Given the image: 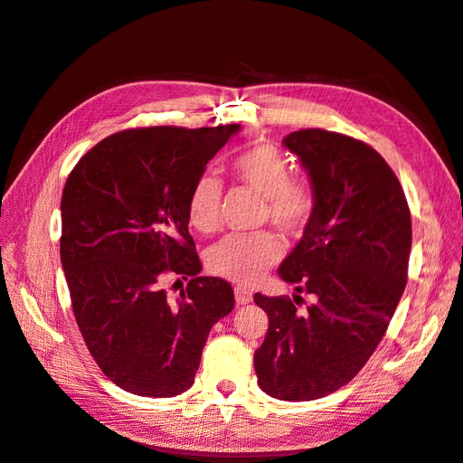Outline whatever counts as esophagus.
<instances>
[{
  "instance_id": "obj_1",
  "label": "esophagus",
  "mask_w": 463,
  "mask_h": 463,
  "mask_svg": "<svg viewBox=\"0 0 463 463\" xmlns=\"http://www.w3.org/2000/svg\"><path fill=\"white\" fill-rule=\"evenodd\" d=\"M235 301L237 305H247L253 301V291H249L245 288H235Z\"/></svg>"
}]
</instances>
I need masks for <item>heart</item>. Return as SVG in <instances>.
Listing matches in <instances>:
<instances>
[{
    "instance_id": "b5f03b06",
    "label": "heart",
    "mask_w": 463,
    "mask_h": 463,
    "mask_svg": "<svg viewBox=\"0 0 463 463\" xmlns=\"http://www.w3.org/2000/svg\"><path fill=\"white\" fill-rule=\"evenodd\" d=\"M233 175L264 199V216L288 235H298L309 223L315 197L311 187L291 179L286 156L274 145H257L233 160ZM222 199L220 179L204 174L189 193L187 216L199 232H213L218 226ZM282 243L270 232L232 233L210 245L206 266L213 274L237 284H255L278 259Z\"/></svg>"
}]
</instances>
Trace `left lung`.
Here are the masks:
<instances>
[{
    "label": "left lung",
    "instance_id": "obj_1",
    "mask_svg": "<svg viewBox=\"0 0 463 463\" xmlns=\"http://www.w3.org/2000/svg\"><path fill=\"white\" fill-rule=\"evenodd\" d=\"M284 146L309 177L313 216L278 269L293 299L255 293L269 332L255 352L259 386L286 402L325 398L369 361L408 279L411 216L398 177L369 145L322 129ZM301 290L316 301L299 310Z\"/></svg>",
    "mask_w": 463,
    "mask_h": 463
}]
</instances>
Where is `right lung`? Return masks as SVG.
<instances>
[{"label":"right lung","instance_id":"obj_1","mask_svg":"<svg viewBox=\"0 0 463 463\" xmlns=\"http://www.w3.org/2000/svg\"><path fill=\"white\" fill-rule=\"evenodd\" d=\"M240 125L109 135L82 156L61 194L60 255L79 330L111 383L146 398L193 386L206 338L232 313L228 282L201 276L189 193ZM167 273L190 279L172 302Z\"/></svg>","mask_w":463,"mask_h":463}]
</instances>
